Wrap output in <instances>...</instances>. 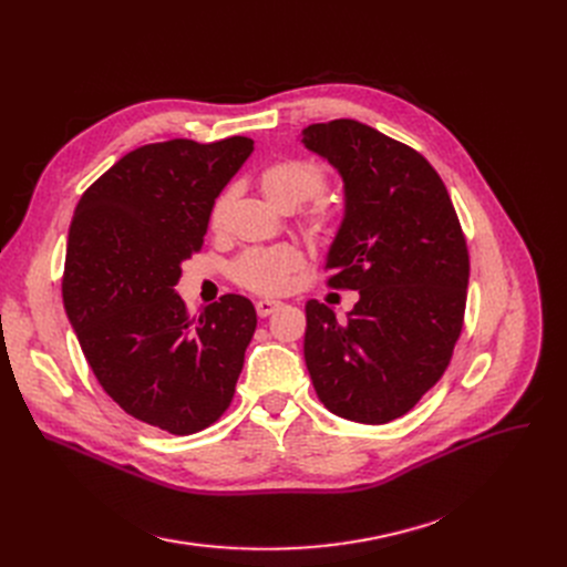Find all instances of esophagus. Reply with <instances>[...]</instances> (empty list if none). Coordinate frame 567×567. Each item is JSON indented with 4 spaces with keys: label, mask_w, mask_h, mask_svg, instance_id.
<instances>
[{
    "label": "esophagus",
    "mask_w": 567,
    "mask_h": 567,
    "mask_svg": "<svg viewBox=\"0 0 567 567\" xmlns=\"http://www.w3.org/2000/svg\"><path fill=\"white\" fill-rule=\"evenodd\" d=\"M280 306H282V303H280V301H274V299H259V301L255 303V310H257L259 317H268V315H274Z\"/></svg>",
    "instance_id": "1"
}]
</instances>
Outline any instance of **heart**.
Listing matches in <instances>:
<instances>
[{"mask_svg":"<svg viewBox=\"0 0 567 567\" xmlns=\"http://www.w3.org/2000/svg\"><path fill=\"white\" fill-rule=\"evenodd\" d=\"M259 186L264 195L280 208L299 206L310 196L303 212V218L310 227H323L336 216V199L319 193L323 186V169L310 158L291 156L264 165L259 172ZM229 199L231 193L225 190L212 204V212H208L212 229H220L225 225ZM301 266L303 257L291 246L252 248L231 264V278L236 285L255 293H280L289 287L291 276Z\"/></svg>","mask_w":567,"mask_h":567,"instance_id":"obj_1","label":"heart"}]
</instances>
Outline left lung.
<instances>
[{"mask_svg": "<svg viewBox=\"0 0 567 567\" xmlns=\"http://www.w3.org/2000/svg\"><path fill=\"white\" fill-rule=\"evenodd\" d=\"M306 148L344 184L329 285L355 289L344 321L306 306V365L323 406L383 425L441 379L462 333L468 250L436 169L415 148L353 118L303 128Z\"/></svg>", "mask_w": 567, "mask_h": 567, "instance_id": "8db88e82", "label": "left lung"}]
</instances>
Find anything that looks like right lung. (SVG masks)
I'll list each match as a JSON object with an SVG mask.
<instances>
[{
	"mask_svg": "<svg viewBox=\"0 0 567 567\" xmlns=\"http://www.w3.org/2000/svg\"><path fill=\"white\" fill-rule=\"evenodd\" d=\"M252 148L241 135L144 144L75 206L62 293L84 359L118 406L169 434H195L227 411L255 333L246 296L225 293L190 317L174 291Z\"/></svg>",
	"mask_w": 567,
	"mask_h": 567,
	"instance_id": "1",
	"label": "right lung"
}]
</instances>
